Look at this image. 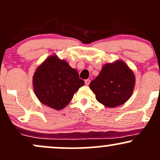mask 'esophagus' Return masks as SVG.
Here are the masks:
<instances>
[{"instance_id": "1", "label": "esophagus", "mask_w": 160, "mask_h": 160, "mask_svg": "<svg viewBox=\"0 0 160 160\" xmlns=\"http://www.w3.org/2000/svg\"><path fill=\"white\" fill-rule=\"evenodd\" d=\"M90 80H88V79L85 80V84L87 85V86H88L89 84H90Z\"/></svg>"}]
</instances>
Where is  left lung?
Listing matches in <instances>:
<instances>
[{
    "mask_svg": "<svg viewBox=\"0 0 160 160\" xmlns=\"http://www.w3.org/2000/svg\"><path fill=\"white\" fill-rule=\"evenodd\" d=\"M135 75L125 62L106 63L100 74L90 83L99 102L109 108L119 107L130 98L135 87Z\"/></svg>",
    "mask_w": 160,
    "mask_h": 160,
    "instance_id": "obj_1",
    "label": "left lung"
}]
</instances>
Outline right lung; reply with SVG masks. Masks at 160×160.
<instances>
[{"label":"right lung","mask_w":160,"mask_h":160,"mask_svg":"<svg viewBox=\"0 0 160 160\" xmlns=\"http://www.w3.org/2000/svg\"><path fill=\"white\" fill-rule=\"evenodd\" d=\"M84 85L76 69L57 55H50L36 69L33 89L39 101L56 110H63Z\"/></svg>","instance_id":"1"}]
</instances>
